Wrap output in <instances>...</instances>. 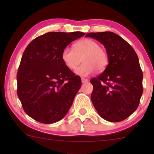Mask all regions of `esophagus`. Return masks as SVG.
Wrapping results in <instances>:
<instances>
[{
	"label": "esophagus",
	"mask_w": 154,
	"mask_h": 154,
	"mask_svg": "<svg viewBox=\"0 0 154 154\" xmlns=\"http://www.w3.org/2000/svg\"><path fill=\"white\" fill-rule=\"evenodd\" d=\"M88 82V79H85V78H82V83H85V82Z\"/></svg>",
	"instance_id": "1"
}]
</instances>
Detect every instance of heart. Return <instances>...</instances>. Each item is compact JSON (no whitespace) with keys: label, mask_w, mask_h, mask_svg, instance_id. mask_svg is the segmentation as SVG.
I'll return each mask as SVG.
<instances>
[{"label":"heart","mask_w":154,"mask_h":154,"mask_svg":"<svg viewBox=\"0 0 154 154\" xmlns=\"http://www.w3.org/2000/svg\"><path fill=\"white\" fill-rule=\"evenodd\" d=\"M61 59L67 68L71 70H75L82 59L84 63L75 71V73L81 77H88L96 69L103 71L109 63L106 51L91 39L77 41L74 44L73 50L69 48L63 49Z\"/></svg>","instance_id":"b5f03b06"}]
</instances>
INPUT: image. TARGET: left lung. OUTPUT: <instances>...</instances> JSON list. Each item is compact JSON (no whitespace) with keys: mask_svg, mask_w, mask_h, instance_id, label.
<instances>
[{"mask_svg":"<svg viewBox=\"0 0 154 154\" xmlns=\"http://www.w3.org/2000/svg\"><path fill=\"white\" fill-rule=\"evenodd\" d=\"M106 50L109 64L102 74L91 79V100L103 119L118 122L138 107L143 88V72L135 50L126 40L111 32L88 33Z\"/></svg>","mask_w":154,"mask_h":154,"instance_id":"left-lung-1","label":"left lung"}]
</instances>
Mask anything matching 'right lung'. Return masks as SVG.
<instances>
[{"label": "right lung", "mask_w": 154, "mask_h": 154, "mask_svg": "<svg viewBox=\"0 0 154 154\" xmlns=\"http://www.w3.org/2000/svg\"><path fill=\"white\" fill-rule=\"evenodd\" d=\"M85 33L50 32L31 42L23 53L17 72V95L26 114L52 124L69 110L82 85L61 59L62 51Z\"/></svg>", "instance_id": "1"}]
</instances>
